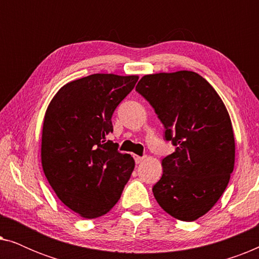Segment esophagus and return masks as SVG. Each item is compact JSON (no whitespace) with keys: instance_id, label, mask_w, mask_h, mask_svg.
I'll return each mask as SVG.
<instances>
[{"instance_id":"esophagus-1","label":"esophagus","mask_w":259,"mask_h":259,"mask_svg":"<svg viewBox=\"0 0 259 259\" xmlns=\"http://www.w3.org/2000/svg\"><path fill=\"white\" fill-rule=\"evenodd\" d=\"M134 159H136L137 164H140V162H143L145 160V157H139V155H134Z\"/></svg>"}]
</instances>
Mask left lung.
I'll use <instances>...</instances> for the list:
<instances>
[{"label":"left lung","instance_id":"left-lung-1","mask_svg":"<svg viewBox=\"0 0 259 259\" xmlns=\"http://www.w3.org/2000/svg\"><path fill=\"white\" fill-rule=\"evenodd\" d=\"M136 91L154 108L165 139L176 146L162 159L155 200L169 215L193 222L222 197L235 167V136L224 102L203 76L190 70L147 74Z\"/></svg>","mask_w":259,"mask_h":259}]
</instances>
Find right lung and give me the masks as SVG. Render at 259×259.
<instances>
[{
    "label": "right lung",
    "mask_w": 259,
    "mask_h": 259,
    "mask_svg": "<svg viewBox=\"0 0 259 259\" xmlns=\"http://www.w3.org/2000/svg\"><path fill=\"white\" fill-rule=\"evenodd\" d=\"M138 75L92 74L70 81L49 102L44 118L41 162L56 196L80 217L93 219L118 203L132 175L133 157L107 140L116 106Z\"/></svg>",
    "instance_id": "right-lung-1"
}]
</instances>
